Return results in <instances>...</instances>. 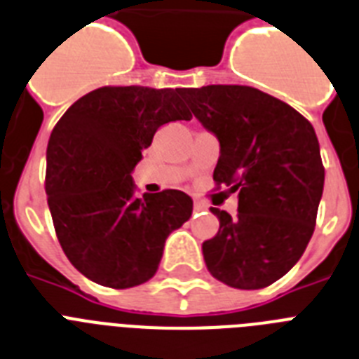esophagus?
<instances>
[{
    "instance_id": "obj_1",
    "label": "esophagus",
    "mask_w": 359,
    "mask_h": 359,
    "mask_svg": "<svg viewBox=\"0 0 359 359\" xmlns=\"http://www.w3.org/2000/svg\"><path fill=\"white\" fill-rule=\"evenodd\" d=\"M194 210L195 212H203V210H206V205L205 203H201L199 199H194Z\"/></svg>"
}]
</instances>
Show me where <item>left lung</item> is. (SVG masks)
<instances>
[{"label":"left lung","mask_w":359,"mask_h":359,"mask_svg":"<svg viewBox=\"0 0 359 359\" xmlns=\"http://www.w3.org/2000/svg\"><path fill=\"white\" fill-rule=\"evenodd\" d=\"M195 118L217 136L215 189L238 191V214L210 208L219 230L203 243L214 278L262 290L299 262L316 229L325 165L311 123L293 107L241 84L186 90Z\"/></svg>","instance_id":"1"}]
</instances>
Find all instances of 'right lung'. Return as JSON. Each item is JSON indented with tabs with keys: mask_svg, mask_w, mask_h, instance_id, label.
<instances>
[{
	"mask_svg": "<svg viewBox=\"0 0 359 359\" xmlns=\"http://www.w3.org/2000/svg\"><path fill=\"white\" fill-rule=\"evenodd\" d=\"M186 88L103 86L75 101L48 144L46 194L64 255L114 290L153 278L165 238L189 219L179 189L134 197V165L165 123L191 119Z\"/></svg>",
	"mask_w": 359,
	"mask_h": 359,
	"instance_id": "1",
	"label": "right lung"
}]
</instances>
